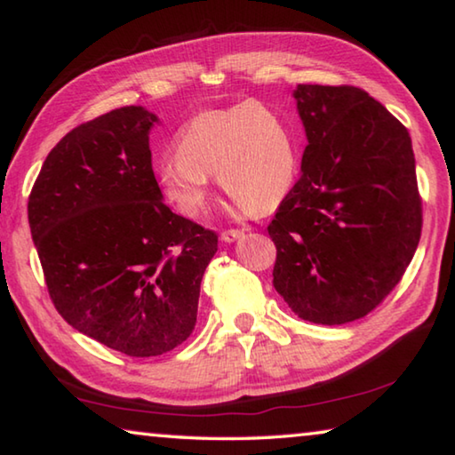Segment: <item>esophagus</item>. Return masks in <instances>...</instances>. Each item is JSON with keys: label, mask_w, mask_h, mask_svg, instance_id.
Instances as JSON below:
<instances>
[{"label": "esophagus", "mask_w": 455, "mask_h": 455, "mask_svg": "<svg viewBox=\"0 0 455 455\" xmlns=\"http://www.w3.org/2000/svg\"><path fill=\"white\" fill-rule=\"evenodd\" d=\"M244 233L243 230H238V228H233V230H225V233L220 235V241L222 243H235L236 238H241Z\"/></svg>", "instance_id": "esophagus-1"}]
</instances>
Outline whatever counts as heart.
Returning <instances> with one entry per match:
<instances>
[{
	"label": "heart",
	"instance_id": "1",
	"mask_svg": "<svg viewBox=\"0 0 455 455\" xmlns=\"http://www.w3.org/2000/svg\"><path fill=\"white\" fill-rule=\"evenodd\" d=\"M176 156L158 160L164 196L187 217H198L209 196V174L241 209L265 214L279 206L299 172L297 142L284 114L249 100L200 112L176 132Z\"/></svg>",
	"mask_w": 455,
	"mask_h": 455
}]
</instances>
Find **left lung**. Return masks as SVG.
<instances>
[{"label":"left lung","instance_id":"obj_1","mask_svg":"<svg viewBox=\"0 0 455 455\" xmlns=\"http://www.w3.org/2000/svg\"><path fill=\"white\" fill-rule=\"evenodd\" d=\"M292 98L307 146L268 225L273 284L301 319L343 325L389 295L418 249L411 138L361 88L299 84Z\"/></svg>","mask_w":455,"mask_h":455}]
</instances>
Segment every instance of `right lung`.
Returning a JSON list of instances; mask_svg holds the SVG:
<instances>
[{
  "label": "right lung",
  "mask_w": 455,
  "mask_h": 455,
  "mask_svg": "<svg viewBox=\"0 0 455 455\" xmlns=\"http://www.w3.org/2000/svg\"><path fill=\"white\" fill-rule=\"evenodd\" d=\"M158 116L124 106L53 146L28 203L58 313L130 357L179 347L196 325L200 281L219 238L174 214L152 172Z\"/></svg>",
  "instance_id": "right-lung-1"
}]
</instances>
